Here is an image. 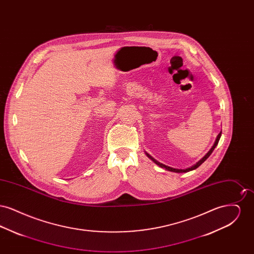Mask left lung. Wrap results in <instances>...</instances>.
I'll use <instances>...</instances> for the list:
<instances>
[{
  "label": "left lung",
  "instance_id": "left-lung-1",
  "mask_svg": "<svg viewBox=\"0 0 254 254\" xmlns=\"http://www.w3.org/2000/svg\"><path fill=\"white\" fill-rule=\"evenodd\" d=\"M221 134H222V132L219 133L218 134L217 138H216V141H215V143H214V145H213V146L210 148V150L205 154V157L202 158L196 165H194V166H192V167H190V168H189V169H173V168H169V167H168V166H165V165H163V164H161V163H159L158 161H156L154 158L151 157L149 154H147L146 153V155H147V157L150 158L156 165H158L159 167H161V168H164V169H168V170H169V171H173V172H188V171H190V170H193V169H197L198 167H200L204 162H205V160L207 159V158L209 157L210 156V154L212 153V151L214 150V148H215V146L217 145L218 142H219V140H220V137H221Z\"/></svg>",
  "mask_w": 254,
  "mask_h": 254
}]
</instances>
